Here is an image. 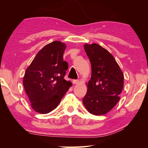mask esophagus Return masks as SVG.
<instances>
[{
  "label": "esophagus",
  "instance_id": "esophagus-1",
  "mask_svg": "<svg viewBox=\"0 0 148 148\" xmlns=\"http://www.w3.org/2000/svg\"><path fill=\"white\" fill-rule=\"evenodd\" d=\"M72 82L73 84H78L79 83V80L78 79H73Z\"/></svg>",
  "mask_w": 148,
  "mask_h": 148
}]
</instances>
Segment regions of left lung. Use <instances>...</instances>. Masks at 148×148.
Listing matches in <instances>:
<instances>
[{
	"label": "left lung",
	"instance_id": "obj_1",
	"mask_svg": "<svg viewBox=\"0 0 148 148\" xmlns=\"http://www.w3.org/2000/svg\"><path fill=\"white\" fill-rule=\"evenodd\" d=\"M84 48L91 62L92 73L83 103L89 113L104 115L112 109L120 99L123 74L107 49L96 43L85 44Z\"/></svg>",
	"mask_w": 148,
	"mask_h": 148
}]
</instances>
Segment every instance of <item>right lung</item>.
Returning a JSON list of instances; mask_svg holds the SVG:
<instances>
[{"label":"right lung","instance_id":"1","mask_svg":"<svg viewBox=\"0 0 148 148\" xmlns=\"http://www.w3.org/2000/svg\"><path fill=\"white\" fill-rule=\"evenodd\" d=\"M65 43L55 41L40 50L26 69L23 79L25 92L34 111L46 114L54 110L71 87L64 79L68 63L64 61Z\"/></svg>","mask_w":148,"mask_h":148}]
</instances>
